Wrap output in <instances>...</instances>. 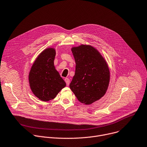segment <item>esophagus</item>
<instances>
[{
    "label": "esophagus",
    "instance_id": "esophagus-1",
    "mask_svg": "<svg viewBox=\"0 0 147 147\" xmlns=\"http://www.w3.org/2000/svg\"><path fill=\"white\" fill-rule=\"evenodd\" d=\"M65 82H66V85H67V86H69V84H70V79L68 78H66L65 79Z\"/></svg>",
    "mask_w": 147,
    "mask_h": 147
}]
</instances>
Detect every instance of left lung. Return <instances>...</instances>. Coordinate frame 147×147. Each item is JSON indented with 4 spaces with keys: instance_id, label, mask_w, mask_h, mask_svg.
<instances>
[{
    "instance_id": "1",
    "label": "left lung",
    "mask_w": 147,
    "mask_h": 147,
    "mask_svg": "<svg viewBox=\"0 0 147 147\" xmlns=\"http://www.w3.org/2000/svg\"><path fill=\"white\" fill-rule=\"evenodd\" d=\"M76 71L70 88L77 99L90 105L106 93L110 81L108 65L100 54L90 45L71 48Z\"/></svg>"
}]
</instances>
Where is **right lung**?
<instances>
[{"mask_svg": "<svg viewBox=\"0 0 147 147\" xmlns=\"http://www.w3.org/2000/svg\"><path fill=\"white\" fill-rule=\"evenodd\" d=\"M55 49L48 48L37 58L29 74L30 86L33 94L44 102L54 99L66 86L55 68Z\"/></svg>", "mask_w": 147, "mask_h": 147, "instance_id": "obj_1", "label": "right lung"}]
</instances>
